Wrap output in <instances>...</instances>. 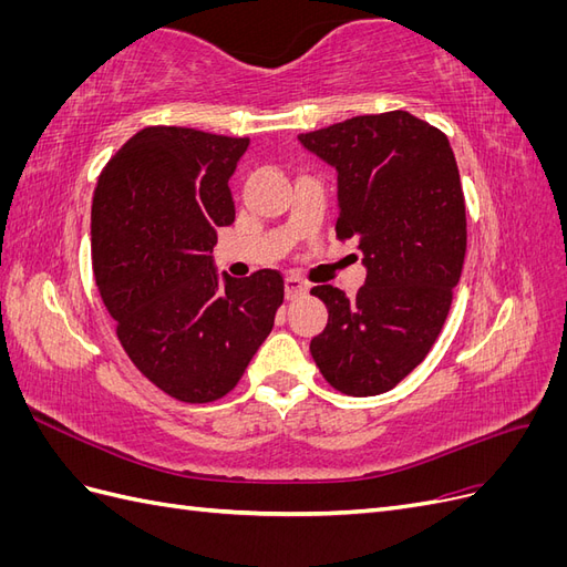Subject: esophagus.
Masks as SVG:
<instances>
[{"instance_id": "34e87169", "label": "esophagus", "mask_w": 567, "mask_h": 567, "mask_svg": "<svg viewBox=\"0 0 567 567\" xmlns=\"http://www.w3.org/2000/svg\"><path fill=\"white\" fill-rule=\"evenodd\" d=\"M284 290H286V300H296L307 293V284H302L298 277H286Z\"/></svg>"}]
</instances>
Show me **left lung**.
<instances>
[{
    "label": "left lung",
    "instance_id": "obj_1",
    "mask_svg": "<svg viewBox=\"0 0 567 567\" xmlns=\"http://www.w3.org/2000/svg\"><path fill=\"white\" fill-rule=\"evenodd\" d=\"M298 140L336 167V234L354 238L367 267L354 298L312 288L329 323L310 352L336 390L371 398L423 362L450 315L466 257L456 158L447 136L406 111L350 117Z\"/></svg>",
    "mask_w": 567,
    "mask_h": 567
}]
</instances>
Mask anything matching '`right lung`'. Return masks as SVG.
Here are the masks:
<instances>
[{
    "label": "right lung",
    "instance_id": "right-lung-1",
    "mask_svg": "<svg viewBox=\"0 0 567 567\" xmlns=\"http://www.w3.org/2000/svg\"><path fill=\"white\" fill-rule=\"evenodd\" d=\"M250 140L146 127L99 177L92 262L120 346L169 398L205 404L241 381L284 302L277 269H215L217 229L236 210L229 179Z\"/></svg>",
    "mask_w": 567,
    "mask_h": 567
}]
</instances>
